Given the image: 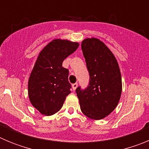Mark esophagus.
Returning a JSON list of instances; mask_svg holds the SVG:
<instances>
[{
	"instance_id": "34e87169",
	"label": "esophagus",
	"mask_w": 149,
	"mask_h": 149,
	"mask_svg": "<svg viewBox=\"0 0 149 149\" xmlns=\"http://www.w3.org/2000/svg\"><path fill=\"white\" fill-rule=\"evenodd\" d=\"M77 85H78V84H77V83H75V84H72V89H73V90H75L76 88L77 87Z\"/></svg>"
}]
</instances>
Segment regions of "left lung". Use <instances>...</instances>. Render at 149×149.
<instances>
[{"mask_svg": "<svg viewBox=\"0 0 149 149\" xmlns=\"http://www.w3.org/2000/svg\"><path fill=\"white\" fill-rule=\"evenodd\" d=\"M89 83L85 89H76L83 113L89 119L99 120L116 107L122 94L120 69L113 54L103 42L95 38L81 43Z\"/></svg>", "mask_w": 149, "mask_h": 149, "instance_id": "8db88e82", "label": "left lung"}]
</instances>
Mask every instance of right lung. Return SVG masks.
<instances>
[{
  "label": "right lung",
  "instance_id": "obj_1",
  "mask_svg": "<svg viewBox=\"0 0 149 149\" xmlns=\"http://www.w3.org/2000/svg\"><path fill=\"white\" fill-rule=\"evenodd\" d=\"M78 46L77 42L54 39L39 53L29 78L28 95L33 106L43 115L58 112L71 93L68 70L62 65Z\"/></svg>",
  "mask_w": 149,
  "mask_h": 149
}]
</instances>
